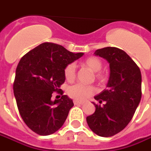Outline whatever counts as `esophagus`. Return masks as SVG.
<instances>
[{
	"mask_svg": "<svg viewBox=\"0 0 151 151\" xmlns=\"http://www.w3.org/2000/svg\"><path fill=\"white\" fill-rule=\"evenodd\" d=\"M73 104H74L75 105H82L84 104V102L78 101V100H73Z\"/></svg>",
	"mask_w": 151,
	"mask_h": 151,
	"instance_id": "obj_1",
	"label": "esophagus"
}]
</instances>
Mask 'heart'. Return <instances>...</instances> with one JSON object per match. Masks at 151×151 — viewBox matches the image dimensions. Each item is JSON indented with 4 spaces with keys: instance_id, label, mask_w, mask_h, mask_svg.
<instances>
[{
    "instance_id": "heart-1",
    "label": "heart",
    "mask_w": 151,
    "mask_h": 151,
    "mask_svg": "<svg viewBox=\"0 0 151 151\" xmlns=\"http://www.w3.org/2000/svg\"><path fill=\"white\" fill-rule=\"evenodd\" d=\"M82 65L94 72L95 78L99 82H104L106 81V75L101 70L103 67V62L101 60L96 56H90L82 62ZM65 77L66 80L73 81L75 78V65L74 64H69L65 69ZM97 91L95 86L92 85H83L81 83H77L75 85L69 86L67 90V93L70 98L75 100L82 101L85 100L91 95H95Z\"/></svg>"
}]
</instances>
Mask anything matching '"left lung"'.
Wrapping results in <instances>:
<instances>
[{
  "mask_svg": "<svg viewBox=\"0 0 151 151\" xmlns=\"http://www.w3.org/2000/svg\"><path fill=\"white\" fill-rule=\"evenodd\" d=\"M95 56L108 60L110 77L108 88L95 96V111L86 117L90 129L108 137L120 133L132 120L142 98V74L138 66L123 50L107 47Z\"/></svg>",
  "mask_w": 151,
  "mask_h": 151,
  "instance_id": "left-lung-1",
  "label": "left lung"
}]
</instances>
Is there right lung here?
I'll return each instance as SVG.
<instances>
[{
  "label": "right lung",
  "instance_id": "right-lung-1",
  "mask_svg": "<svg viewBox=\"0 0 151 151\" xmlns=\"http://www.w3.org/2000/svg\"><path fill=\"white\" fill-rule=\"evenodd\" d=\"M82 56L59 44L43 43L22 57L16 69L14 94L21 117L33 132L47 136L64 124L73 106L60 89L65 80V69ZM53 92L62 98L52 101Z\"/></svg>",
  "mask_w": 151,
  "mask_h": 151
}]
</instances>
